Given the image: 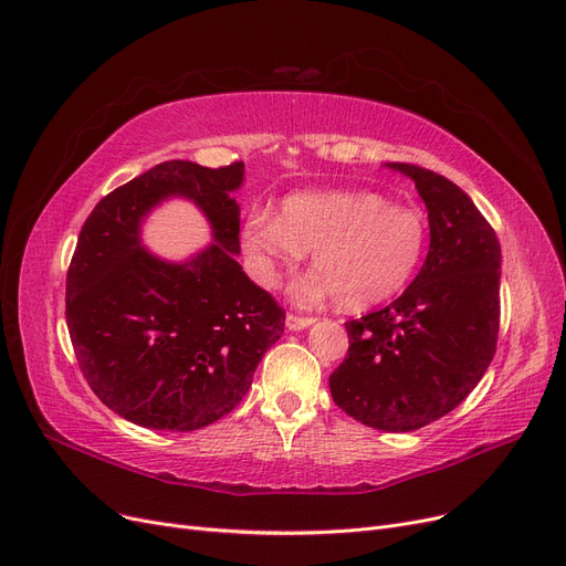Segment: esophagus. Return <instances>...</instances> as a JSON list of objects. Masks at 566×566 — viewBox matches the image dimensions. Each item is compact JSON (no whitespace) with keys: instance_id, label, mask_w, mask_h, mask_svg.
Masks as SVG:
<instances>
[{"instance_id":"esophagus-1","label":"esophagus","mask_w":566,"mask_h":566,"mask_svg":"<svg viewBox=\"0 0 566 566\" xmlns=\"http://www.w3.org/2000/svg\"><path fill=\"white\" fill-rule=\"evenodd\" d=\"M316 318L312 316H296V314H286V328L289 331H305L310 328Z\"/></svg>"}]
</instances>
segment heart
Here are the masks:
<instances>
[{"label":"heart","mask_w":566,"mask_h":566,"mask_svg":"<svg viewBox=\"0 0 566 566\" xmlns=\"http://www.w3.org/2000/svg\"><path fill=\"white\" fill-rule=\"evenodd\" d=\"M242 244L259 284L273 286L280 270H293L312 252L314 270L291 284V298L310 305L337 296L344 310H367L411 282L426 254L428 222L375 191H301L284 199L282 214L250 212Z\"/></svg>","instance_id":"obj_1"}]
</instances>
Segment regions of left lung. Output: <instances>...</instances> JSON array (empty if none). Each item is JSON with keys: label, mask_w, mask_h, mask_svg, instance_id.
Listing matches in <instances>:
<instances>
[{"label": "left lung", "mask_w": 566, "mask_h": 566, "mask_svg": "<svg viewBox=\"0 0 566 566\" xmlns=\"http://www.w3.org/2000/svg\"><path fill=\"white\" fill-rule=\"evenodd\" d=\"M430 250L398 301L347 324L349 356L331 375L335 405L381 432L419 430L481 381L500 333V240L455 182L411 164Z\"/></svg>", "instance_id": "obj_1"}]
</instances>
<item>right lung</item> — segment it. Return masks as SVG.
<instances>
[{"label": "right lung", "instance_id": "obj_1", "mask_svg": "<svg viewBox=\"0 0 566 566\" xmlns=\"http://www.w3.org/2000/svg\"><path fill=\"white\" fill-rule=\"evenodd\" d=\"M244 164L164 161L96 203L66 275V326L81 370L108 409L150 430L189 432L229 413L263 354L284 333V310L238 263ZM185 198L213 242L182 262L142 244L144 219Z\"/></svg>", "mask_w": 566, "mask_h": 566}]
</instances>
